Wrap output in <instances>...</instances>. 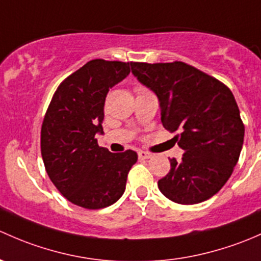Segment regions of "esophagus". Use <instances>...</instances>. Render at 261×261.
Segmentation results:
<instances>
[{"label": "esophagus", "mask_w": 261, "mask_h": 261, "mask_svg": "<svg viewBox=\"0 0 261 261\" xmlns=\"http://www.w3.org/2000/svg\"><path fill=\"white\" fill-rule=\"evenodd\" d=\"M138 157H139V160H148V158L152 157V154H150V153H148V152H143V150H139Z\"/></svg>", "instance_id": "obj_1"}]
</instances>
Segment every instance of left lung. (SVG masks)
Segmentation results:
<instances>
[{"instance_id":"left-lung-1","label":"left lung","mask_w":261,"mask_h":261,"mask_svg":"<svg viewBox=\"0 0 261 261\" xmlns=\"http://www.w3.org/2000/svg\"><path fill=\"white\" fill-rule=\"evenodd\" d=\"M132 72L154 91L161 120L185 150L171 158V170L158 189L171 201L193 205L222 189L240 157L245 127L229 88L210 75L185 64L130 63Z\"/></svg>"}]
</instances>
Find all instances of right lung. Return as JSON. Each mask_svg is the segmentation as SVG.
<instances>
[{
    "label": "right lung",
    "instance_id": "obj_1",
    "mask_svg": "<svg viewBox=\"0 0 261 261\" xmlns=\"http://www.w3.org/2000/svg\"><path fill=\"white\" fill-rule=\"evenodd\" d=\"M129 63L95 59L58 87L41 127V155L51 182L68 201L98 210L124 193L134 150L99 147L104 103L111 88L128 76Z\"/></svg>",
    "mask_w": 261,
    "mask_h": 261
}]
</instances>
